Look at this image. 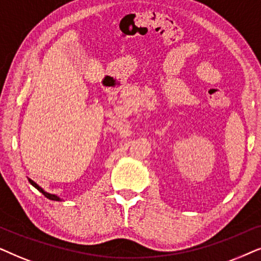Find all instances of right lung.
Segmentation results:
<instances>
[{
    "instance_id": "obj_1",
    "label": "right lung",
    "mask_w": 261,
    "mask_h": 261,
    "mask_svg": "<svg viewBox=\"0 0 261 261\" xmlns=\"http://www.w3.org/2000/svg\"><path fill=\"white\" fill-rule=\"evenodd\" d=\"M29 180H30V182H31V184H32V185H33L34 187H36V189H37L38 191H39V192H41V193H43L45 197H46V198H48V199H51V200H60V198H58L57 196H55V194H50V193L45 192V191H44L43 189H41V187H40V186H38V185H37V184L33 181V180H31V179H29Z\"/></svg>"
}]
</instances>
